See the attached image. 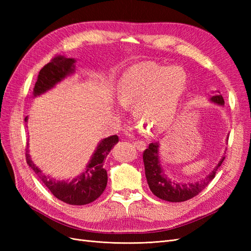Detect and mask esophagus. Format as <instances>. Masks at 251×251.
I'll return each mask as SVG.
<instances>
[{
  "instance_id": "obj_1",
  "label": "esophagus",
  "mask_w": 251,
  "mask_h": 251,
  "mask_svg": "<svg viewBox=\"0 0 251 251\" xmlns=\"http://www.w3.org/2000/svg\"><path fill=\"white\" fill-rule=\"evenodd\" d=\"M134 143V146L136 147V149L137 150H139V151H143L144 149H146V142H143V141H140V140H138V141H135V142H133Z\"/></svg>"
}]
</instances>
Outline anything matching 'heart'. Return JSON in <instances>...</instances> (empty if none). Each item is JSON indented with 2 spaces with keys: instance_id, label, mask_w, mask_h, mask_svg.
Wrapping results in <instances>:
<instances>
[{
  "instance_id": "b5f03b06",
  "label": "heart",
  "mask_w": 251,
  "mask_h": 251,
  "mask_svg": "<svg viewBox=\"0 0 251 251\" xmlns=\"http://www.w3.org/2000/svg\"><path fill=\"white\" fill-rule=\"evenodd\" d=\"M186 80L181 67L140 64L119 79L117 100L124 108H134L138 126L158 132L170 124Z\"/></svg>"
}]
</instances>
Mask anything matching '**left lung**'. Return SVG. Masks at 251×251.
<instances>
[{
	"label": "left lung",
	"mask_w": 251,
	"mask_h": 251,
	"mask_svg": "<svg viewBox=\"0 0 251 251\" xmlns=\"http://www.w3.org/2000/svg\"><path fill=\"white\" fill-rule=\"evenodd\" d=\"M209 100L219 105L224 104L223 97L220 94L211 96ZM227 140H228V136L226 138V141ZM159 148H160V144H159V141H157L151 143L149 148L143 151L144 170H146V177L151 193L159 199L169 202H183L194 198L195 196L201 193L208 185L209 182L215 178L217 171L222 165L225 159V157L222 156L214 170H211L207 176L200 181L178 182L170 177L163 170L160 156H159Z\"/></svg>",
	"instance_id": "8db88e82"
}]
</instances>
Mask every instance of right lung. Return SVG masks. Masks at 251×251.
I'll return each instance as SVG.
<instances>
[{
	"instance_id": "1",
	"label": "right lung",
	"mask_w": 251,
	"mask_h": 251,
	"mask_svg": "<svg viewBox=\"0 0 251 251\" xmlns=\"http://www.w3.org/2000/svg\"><path fill=\"white\" fill-rule=\"evenodd\" d=\"M76 59L64 56H56L50 63L43 67L40 71L35 86L33 97H37L54 88L57 83L75 73ZM28 121V116L25 118ZM118 136L113 135L104 138L97 144L96 150L80 175L68 180L52 179L32 161L29 151L26 153V161L29 168L39 176L40 180L58 200L71 205H85L95 201L103 193L108 182L107 171L103 169L104 159L114 146L118 142Z\"/></svg>"
}]
</instances>
